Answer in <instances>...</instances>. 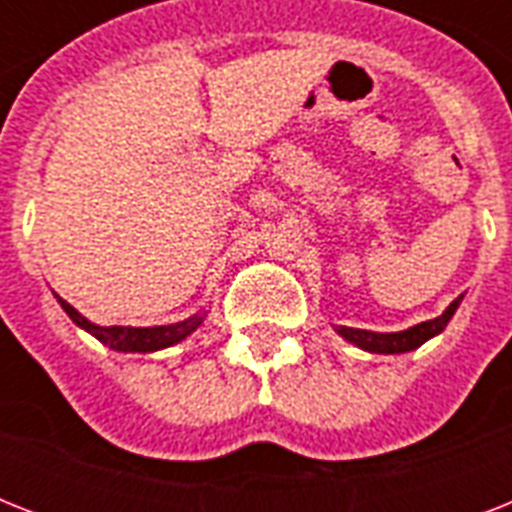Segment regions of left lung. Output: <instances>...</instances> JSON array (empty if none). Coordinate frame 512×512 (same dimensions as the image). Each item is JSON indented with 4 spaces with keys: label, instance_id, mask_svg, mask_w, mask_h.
Wrapping results in <instances>:
<instances>
[{
    "label": "left lung",
    "instance_id": "1",
    "mask_svg": "<svg viewBox=\"0 0 512 512\" xmlns=\"http://www.w3.org/2000/svg\"><path fill=\"white\" fill-rule=\"evenodd\" d=\"M460 303L462 295L457 297L438 319L422 321V324L404 329V332H385V335H382V332H366V329L337 327V335H342L348 342L358 345V348L369 350V353H406V350L420 348L422 342L430 340V337H436L438 332H444V327L449 324V319H452Z\"/></svg>",
    "mask_w": 512,
    "mask_h": 512
}]
</instances>
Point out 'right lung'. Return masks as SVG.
Here are the masks:
<instances>
[{
    "label": "right lung",
    "instance_id": "right-lung-1",
    "mask_svg": "<svg viewBox=\"0 0 512 512\" xmlns=\"http://www.w3.org/2000/svg\"><path fill=\"white\" fill-rule=\"evenodd\" d=\"M58 297V295H55ZM60 308L71 316L76 327L87 329L90 335L98 337L103 345L114 350H124V353H154V350L170 348L175 342L185 340V337L191 335L193 329L201 324V316H191V319L177 321V324H167V327H98V324H92L82 316V313L71 308V305L58 297Z\"/></svg>",
    "mask_w": 512,
    "mask_h": 512
}]
</instances>
